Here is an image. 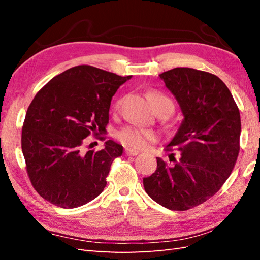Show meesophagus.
<instances>
[{
	"label": "esophagus",
	"instance_id": "obj_1",
	"mask_svg": "<svg viewBox=\"0 0 260 260\" xmlns=\"http://www.w3.org/2000/svg\"><path fill=\"white\" fill-rule=\"evenodd\" d=\"M125 153H126V155H128V156H136L137 154H140L139 151L133 150V148H126Z\"/></svg>",
	"mask_w": 260,
	"mask_h": 260
}]
</instances>
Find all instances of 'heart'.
<instances>
[{
  "label": "heart",
  "instance_id": "obj_1",
  "mask_svg": "<svg viewBox=\"0 0 260 260\" xmlns=\"http://www.w3.org/2000/svg\"><path fill=\"white\" fill-rule=\"evenodd\" d=\"M151 102L153 104L154 109H157L158 107L163 106V105H169L172 109V113L174 110V104L171 99L167 96L162 95L159 92H152L151 93ZM120 102H117L114 105V108L117 109L119 107ZM117 140L125 145L126 147H133V148H141L144 147L148 142L154 141L156 139V135L153 131L142 128V127L137 126H126L117 131L116 133Z\"/></svg>",
  "mask_w": 260,
  "mask_h": 260
}]
</instances>
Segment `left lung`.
Here are the masks:
<instances>
[{
	"label": "left lung",
	"mask_w": 260,
	"mask_h": 260,
	"mask_svg": "<svg viewBox=\"0 0 260 260\" xmlns=\"http://www.w3.org/2000/svg\"><path fill=\"white\" fill-rule=\"evenodd\" d=\"M179 103L183 119L167 145L179 159L143 179L146 193L170 210H189L217 193L239 154L240 113L228 87L215 75L174 68L159 75ZM173 155V154H171Z\"/></svg>",
	"instance_id": "left-lung-1"
}]
</instances>
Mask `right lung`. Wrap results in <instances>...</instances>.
Segmentation results:
<instances>
[{
    "label": "right lung",
    "mask_w": 260,
    "mask_h": 260,
    "mask_svg": "<svg viewBox=\"0 0 260 260\" xmlns=\"http://www.w3.org/2000/svg\"><path fill=\"white\" fill-rule=\"evenodd\" d=\"M131 78L77 66L54 77L33 98L21 144L31 183L47 201L74 209L104 191L123 146L109 140L101 151L84 152L82 145L86 137L105 129L113 96Z\"/></svg>",
    "instance_id": "obj_1"
}]
</instances>
